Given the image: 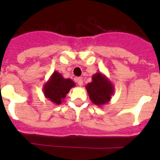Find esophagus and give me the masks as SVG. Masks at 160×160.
Instances as JSON below:
<instances>
[{"instance_id":"obj_1","label":"esophagus","mask_w":160,"mask_h":160,"mask_svg":"<svg viewBox=\"0 0 160 160\" xmlns=\"http://www.w3.org/2000/svg\"><path fill=\"white\" fill-rule=\"evenodd\" d=\"M76 81H77V83H78V85L80 87L83 86V78H81V77H77V78L76 79Z\"/></svg>"}]
</instances>
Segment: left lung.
<instances>
[{
    "instance_id": "8db88e82",
    "label": "left lung",
    "mask_w": 160,
    "mask_h": 160,
    "mask_svg": "<svg viewBox=\"0 0 160 160\" xmlns=\"http://www.w3.org/2000/svg\"><path fill=\"white\" fill-rule=\"evenodd\" d=\"M86 89L91 102L99 107L108 104L114 93V85L101 72L93 75L92 81L86 85Z\"/></svg>"
}]
</instances>
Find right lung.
<instances>
[{"instance_id":"add662e5","label":"right lung","mask_w":160,"mask_h":160,"mask_svg":"<svg viewBox=\"0 0 160 160\" xmlns=\"http://www.w3.org/2000/svg\"><path fill=\"white\" fill-rule=\"evenodd\" d=\"M76 84L71 79H65L61 73L54 71L43 86L45 97L54 104H62L70 89Z\"/></svg>"}]
</instances>
